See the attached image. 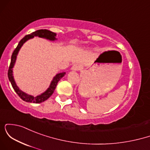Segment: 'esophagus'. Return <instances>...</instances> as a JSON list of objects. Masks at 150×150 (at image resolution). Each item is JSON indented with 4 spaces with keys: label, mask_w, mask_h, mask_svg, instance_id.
<instances>
[{
    "label": "esophagus",
    "mask_w": 150,
    "mask_h": 150,
    "mask_svg": "<svg viewBox=\"0 0 150 150\" xmlns=\"http://www.w3.org/2000/svg\"><path fill=\"white\" fill-rule=\"evenodd\" d=\"M71 70H73V71H78L79 70H80V65L75 64L74 65H73V67L71 68Z\"/></svg>",
    "instance_id": "1"
}]
</instances>
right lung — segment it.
<instances>
[{"mask_svg":"<svg viewBox=\"0 0 150 150\" xmlns=\"http://www.w3.org/2000/svg\"><path fill=\"white\" fill-rule=\"evenodd\" d=\"M34 37H39L40 38H44V39H48L49 41H55L56 40V34L54 32H51V31L47 30H39L35 32H32V34H28V35H26L23 39H22L20 40V42H19L18 46L16 47V49L14 50L13 54L11 56V61H10V65L9 67V69H8V79H9L10 83H11L12 86H13V89H14L15 92L18 94V96L20 97L23 101H27V102L30 103H36V104H39V103H42L43 101L47 100L49 98L51 97L53 94V92H54L55 89H56V85H57L58 81L65 75V72L61 73H58L53 77L52 81H51V84H50L49 87H48V89H46L44 92H43L42 94H39V95L34 97L32 95H30V94H27V93L24 92L23 91H22L17 85L16 82L14 80V77H13V68H14V65L15 62H16L17 56H18V52L20 51V49L25 43L28 41L29 39H32Z\"/></svg>","mask_w":150,"mask_h":150,"instance_id":"add662e5","label":"right lung"}]
</instances>
